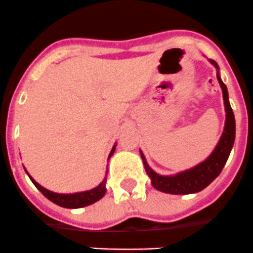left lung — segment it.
<instances>
[{
	"mask_svg": "<svg viewBox=\"0 0 253 253\" xmlns=\"http://www.w3.org/2000/svg\"><path fill=\"white\" fill-rule=\"evenodd\" d=\"M209 61L217 69V79L220 84V88H222L223 101H224V108H226L224 129H223V133L215 149L203 163L198 164L192 169L171 175V176H164V175H159L158 172H155L147 164L142 151H140L143 165H145V170L151 179L152 186L160 192L169 193V194H193V193L203 190L220 174L227 160H228L232 147H233L234 136H236V121H234L233 111H232L228 101V90H227L226 84L223 83L219 77L218 64L214 60Z\"/></svg>",
	"mask_w": 253,
	"mask_h": 253,
	"instance_id": "obj_1",
	"label": "left lung"
}]
</instances>
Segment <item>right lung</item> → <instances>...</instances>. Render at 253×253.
<instances>
[{
    "label": "right lung",
    "mask_w": 253,
    "mask_h": 253,
    "mask_svg": "<svg viewBox=\"0 0 253 253\" xmlns=\"http://www.w3.org/2000/svg\"><path fill=\"white\" fill-rule=\"evenodd\" d=\"M115 150H116V145L112 147V150H111L108 159L112 156ZM29 177L31 179L34 185H35L36 188H38L39 190H40V192L47 198V199L51 200V202L55 203L56 206L64 207V208H82V207L90 206V204L95 203V202L101 199V198H103V195L106 194V190H107L106 189L107 177H104L103 181H102L98 186H95L94 189H90V190H87V192L74 193V194H59V193L50 192V190L45 189L44 186H42L40 184L36 183L30 175H29Z\"/></svg>",
    "instance_id": "1"
}]
</instances>
